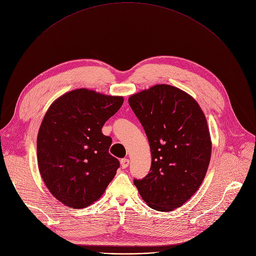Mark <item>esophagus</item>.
Masks as SVG:
<instances>
[{
    "label": "esophagus",
    "instance_id": "esophagus-1",
    "mask_svg": "<svg viewBox=\"0 0 256 256\" xmlns=\"http://www.w3.org/2000/svg\"><path fill=\"white\" fill-rule=\"evenodd\" d=\"M120 164H122V168H126L130 164V160L128 158H124V159L120 160Z\"/></svg>",
    "mask_w": 256,
    "mask_h": 256
}]
</instances>
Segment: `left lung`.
Listing matches in <instances>:
<instances>
[{"mask_svg": "<svg viewBox=\"0 0 256 256\" xmlns=\"http://www.w3.org/2000/svg\"><path fill=\"white\" fill-rule=\"evenodd\" d=\"M147 134L150 172L134 184L149 207L172 212L187 202L201 186L212 156L205 115L187 92L156 84L128 98Z\"/></svg>", "mask_w": 256, "mask_h": 256, "instance_id": "obj_1", "label": "left lung"}]
</instances>
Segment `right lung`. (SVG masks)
Instances as JSON below:
<instances>
[{"label": "right lung", "mask_w": 256, "mask_h": 256, "mask_svg": "<svg viewBox=\"0 0 256 256\" xmlns=\"http://www.w3.org/2000/svg\"><path fill=\"white\" fill-rule=\"evenodd\" d=\"M122 103L120 96L78 88L59 97L44 114L36 141L38 170L52 195L66 206L94 203L116 174L120 161L108 152L112 138L102 128Z\"/></svg>", "instance_id": "right-lung-1"}]
</instances>
